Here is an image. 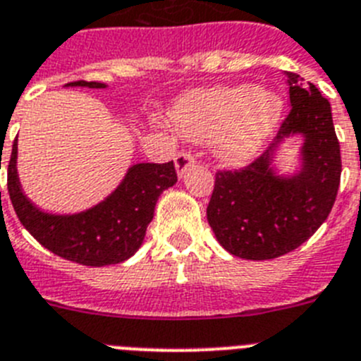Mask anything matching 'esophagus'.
Wrapping results in <instances>:
<instances>
[{"mask_svg": "<svg viewBox=\"0 0 361 361\" xmlns=\"http://www.w3.org/2000/svg\"><path fill=\"white\" fill-rule=\"evenodd\" d=\"M194 164V158L188 154V152H178L176 158H174V165H176V173L178 176L183 178L185 171H187L190 165Z\"/></svg>", "mask_w": 361, "mask_h": 361, "instance_id": "34e87169", "label": "esophagus"}]
</instances>
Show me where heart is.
I'll return each instance as SVG.
<instances>
[{
  "label": "heart",
  "mask_w": 361,
  "mask_h": 361,
  "mask_svg": "<svg viewBox=\"0 0 361 361\" xmlns=\"http://www.w3.org/2000/svg\"><path fill=\"white\" fill-rule=\"evenodd\" d=\"M282 111L284 100L275 90L237 84L185 93L174 102L171 120L188 140H210L223 165L243 167L274 135Z\"/></svg>",
  "instance_id": "obj_1"
}]
</instances>
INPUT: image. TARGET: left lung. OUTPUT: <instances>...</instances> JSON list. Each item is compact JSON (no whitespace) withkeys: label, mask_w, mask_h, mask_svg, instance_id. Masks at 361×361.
Wrapping results in <instances>:
<instances>
[{"label":"left lung","mask_w":361,"mask_h":361,"mask_svg":"<svg viewBox=\"0 0 361 361\" xmlns=\"http://www.w3.org/2000/svg\"><path fill=\"white\" fill-rule=\"evenodd\" d=\"M291 111L277 140L239 173H217L207 219L219 245L250 261H268L306 243L333 209L342 160L329 100L300 75L286 71ZM300 135L299 165L282 173L276 157Z\"/></svg>","instance_id":"obj_1"}]
</instances>
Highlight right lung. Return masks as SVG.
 I'll list each match as a JSON object with an SVG mask.
<instances>
[{
    "instance_id": "1",
    "label": "right lung",
    "mask_w": 361,
    "mask_h": 361,
    "mask_svg": "<svg viewBox=\"0 0 361 361\" xmlns=\"http://www.w3.org/2000/svg\"><path fill=\"white\" fill-rule=\"evenodd\" d=\"M66 86L102 90L108 84L77 80ZM176 181L173 161L135 164L100 203L75 214H54L39 209L23 192L18 174V138L8 161V194L21 225L55 255L92 268L118 264L138 252L158 197Z\"/></svg>"
}]
</instances>
